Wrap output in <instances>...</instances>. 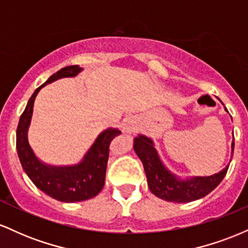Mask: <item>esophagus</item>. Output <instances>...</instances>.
<instances>
[{"label":"esophagus","instance_id":"esophagus-1","mask_svg":"<svg viewBox=\"0 0 248 248\" xmlns=\"http://www.w3.org/2000/svg\"><path fill=\"white\" fill-rule=\"evenodd\" d=\"M134 130V126L132 120H126L124 124V133H132Z\"/></svg>","mask_w":248,"mask_h":248}]
</instances>
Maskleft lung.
I'll list each match as a JSON object with an SVG mask.
<instances>
[{
	"label": "left lung",
	"mask_w": 248,
	"mask_h": 248,
	"mask_svg": "<svg viewBox=\"0 0 248 248\" xmlns=\"http://www.w3.org/2000/svg\"><path fill=\"white\" fill-rule=\"evenodd\" d=\"M225 110L227 112L226 107ZM133 146L136 155L143 164L149 190L156 197L163 201L187 203L205 197L219 186L229 169V166H226L223 170L211 176L181 177L168 169L163 163L152 138L139 134L134 138ZM233 149L234 142L231 144V155H233Z\"/></svg>",
	"instance_id": "obj_1"
}]
</instances>
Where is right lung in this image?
<instances>
[{"label":"right lung","instance_id":"add662e5","mask_svg":"<svg viewBox=\"0 0 248 248\" xmlns=\"http://www.w3.org/2000/svg\"><path fill=\"white\" fill-rule=\"evenodd\" d=\"M81 71L79 65L66 66L53 73L42 86L37 88L19 118L16 132L17 154L24 172L41 191L64 203L87 201L101 191L106 177L109 144L115 136L121 134L119 128L108 127L102 130L81 160L76 164L55 166L37 157L28 138L37 94L51 82L62 78H73Z\"/></svg>","mask_w":248,"mask_h":248}]
</instances>
